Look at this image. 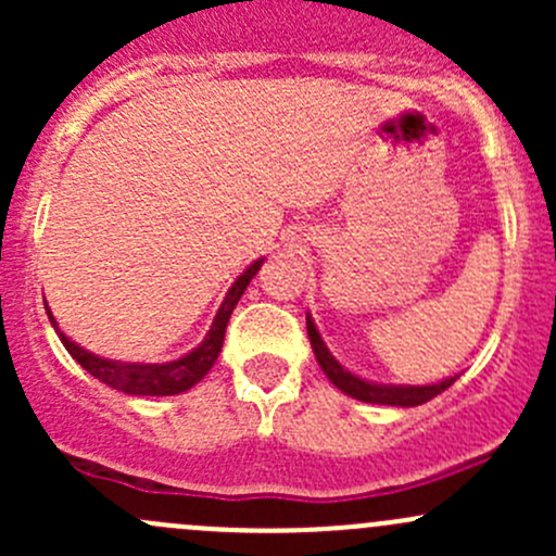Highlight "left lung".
Segmentation results:
<instances>
[{
    "mask_svg": "<svg viewBox=\"0 0 556 556\" xmlns=\"http://www.w3.org/2000/svg\"><path fill=\"white\" fill-rule=\"evenodd\" d=\"M306 330H309V341L314 357H317L319 368L325 371V377L330 379L341 392H346L350 397H357L363 403H382V406H422L428 403L430 397L441 395L444 390L457 382V377L444 379V382L435 384H377V382H366V379L355 377V374L346 371L339 361L328 352L325 341L319 339L317 328H314V319L306 314Z\"/></svg>",
    "mask_w": 556,
    "mask_h": 556,
    "instance_id": "8db88e82",
    "label": "left lung"
}]
</instances>
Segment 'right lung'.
<instances>
[{"label": "right lung", "instance_id": "add662e5", "mask_svg": "<svg viewBox=\"0 0 556 556\" xmlns=\"http://www.w3.org/2000/svg\"><path fill=\"white\" fill-rule=\"evenodd\" d=\"M261 266H263V257L252 263L242 277L231 285L226 301H223L220 309L215 314V319H212V328L210 333H206V339L201 341L193 352H188V355H182L179 361H172V363L106 361V357H99L93 355V352L83 350V346H77L70 336L61 333V328L55 325L50 309H48V317L50 323H53L55 333H59L61 344L66 346V352H70V355L75 357V361L80 363L91 377H97L99 382L112 387V390L126 392V395H177V392L190 390L195 382H201V379L206 377V371L215 366L217 355H220L223 350V339H226V328H228V319H231V312L237 309L247 285H250V279L255 277Z\"/></svg>", "mask_w": 556, "mask_h": 556}]
</instances>
